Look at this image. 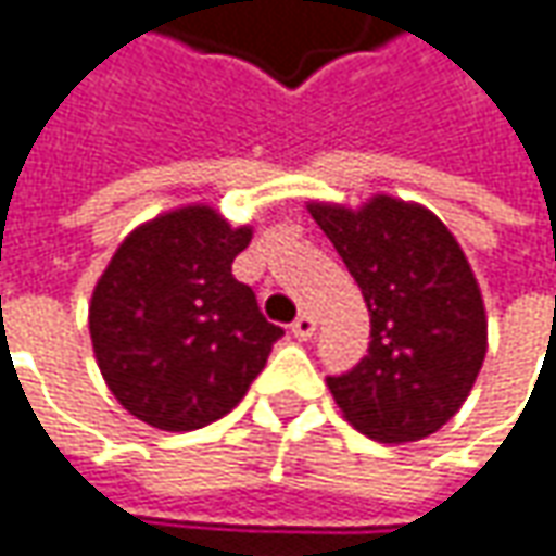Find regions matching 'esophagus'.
<instances>
[{"instance_id":"34e87169","label":"esophagus","mask_w":556,"mask_h":556,"mask_svg":"<svg viewBox=\"0 0 556 556\" xmlns=\"http://www.w3.org/2000/svg\"><path fill=\"white\" fill-rule=\"evenodd\" d=\"M314 330H317V320H314V314H299L295 320H292V337L295 340H311L314 337Z\"/></svg>"}]
</instances>
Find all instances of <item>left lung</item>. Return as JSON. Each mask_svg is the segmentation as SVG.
Here are the masks:
<instances>
[{
    "instance_id": "left-lung-1",
    "label": "left lung",
    "mask_w": 556,
    "mask_h": 556,
    "mask_svg": "<svg viewBox=\"0 0 556 556\" xmlns=\"http://www.w3.org/2000/svg\"><path fill=\"white\" fill-rule=\"evenodd\" d=\"M371 311L368 355L327 387L362 434L421 441L466 403L488 352L472 267L431 211L387 194L362 211L311 204Z\"/></svg>"
}]
</instances>
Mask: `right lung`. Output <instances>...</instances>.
I'll return each instance as SVG.
<instances>
[{
    "instance_id": "add662e5",
    "label": "right lung",
    "mask_w": 556,
    "mask_h": 556,
    "mask_svg": "<svg viewBox=\"0 0 556 556\" xmlns=\"http://www.w3.org/2000/svg\"><path fill=\"white\" fill-rule=\"evenodd\" d=\"M251 229L211 207L138 226L90 299L93 355L113 396L160 431L204 428L242 403L282 327L232 277Z\"/></svg>"
}]
</instances>
